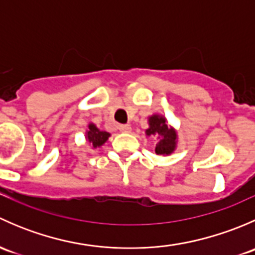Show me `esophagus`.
I'll list each match as a JSON object with an SVG mask.
<instances>
[{
    "mask_svg": "<svg viewBox=\"0 0 255 255\" xmlns=\"http://www.w3.org/2000/svg\"><path fill=\"white\" fill-rule=\"evenodd\" d=\"M118 128H120V130H121V132H122V133H129L130 129H132L129 125H121Z\"/></svg>",
    "mask_w": 255,
    "mask_h": 255,
    "instance_id": "esophagus-1",
    "label": "esophagus"
}]
</instances>
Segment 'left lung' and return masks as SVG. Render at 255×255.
I'll return each mask as SVG.
<instances>
[{
    "label": "left lung",
    "instance_id": "8db88e82",
    "mask_svg": "<svg viewBox=\"0 0 255 255\" xmlns=\"http://www.w3.org/2000/svg\"><path fill=\"white\" fill-rule=\"evenodd\" d=\"M145 133L146 135H155L160 139L155 146L156 154L168 155L173 153L176 145V133L173 128H169L165 118L158 115L149 117V128Z\"/></svg>",
    "mask_w": 255,
    "mask_h": 255
}]
</instances>
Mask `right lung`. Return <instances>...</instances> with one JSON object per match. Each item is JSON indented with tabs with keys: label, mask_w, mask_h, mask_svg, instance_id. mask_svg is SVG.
<instances>
[{
	"label": "right lung",
	"mask_w": 255,
	"mask_h": 255,
	"mask_svg": "<svg viewBox=\"0 0 255 255\" xmlns=\"http://www.w3.org/2000/svg\"><path fill=\"white\" fill-rule=\"evenodd\" d=\"M110 137L109 132H105V130H100L99 128L95 125H89V130L86 133V138L89 140L90 144H91L94 148H97V146H101L102 144L106 142Z\"/></svg>",
	"instance_id": "obj_1"
}]
</instances>
